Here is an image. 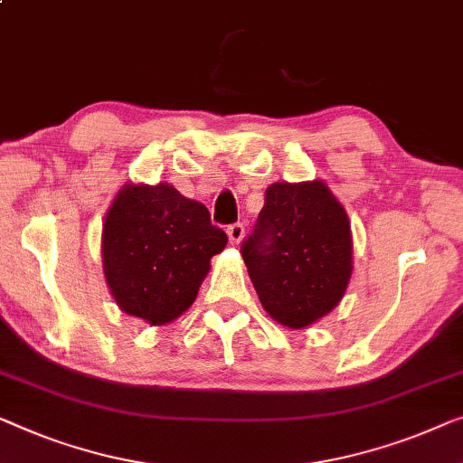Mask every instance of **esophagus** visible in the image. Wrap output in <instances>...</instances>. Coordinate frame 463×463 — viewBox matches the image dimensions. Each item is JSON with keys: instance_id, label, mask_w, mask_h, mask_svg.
<instances>
[{"instance_id": "1", "label": "esophagus", "mask_w": 463, "mask_h": 463, "mask_svg": "<svg viewBox=\"0 0 463 463\" xmlns=\"http://www.w3.org/2000/svg\"><path fill=\"white\" fill-rule=\"evenodd\" d=\"M227 238L232 244H238L244 238V225L242 223H232L227 225Z\"/></svg>"}]
</instances>
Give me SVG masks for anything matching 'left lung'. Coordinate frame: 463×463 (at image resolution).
I'll return each instance as SVG.
<instances>
[{
  "mask_svg": "<svg viewBox=\"0 0 463 463\" xmlns=\"http://www.w3.org/2000/svg\"><path fill=\"white\" fill-rule=\"evenodd\" d=\"M240 252L265 311L294 330L330 313L353 271L351 225L324 182L267 187Z\"/></svg>",
  "mask_w": 463,
  "mask_h": 463,
  "instance_id": "8db88e82",
  "label": "left lung"
}]
</instances>
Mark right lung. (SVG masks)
Listing matches in <instances>:
<instances>
[{"label":"right lung","instance_id":"1","mask_svg":"<svg viewBox=\"0 0 463 463\" xmlns=\"http://www.w3.org/2000/svg\"><path fill=\"white\" fill-rule=\"evenodd\" d=\"M227 236L209 209L169 184L127 185L106 215L104 273L120 309L169 324L194 300Z\"/></svg>","mask_w":463,"mask_h":463}]
</instances>
